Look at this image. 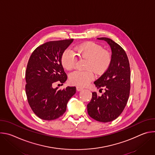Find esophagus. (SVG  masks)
<instances>
[{"label":"esophagus","mask_w":155,"mask_h":155,"mask_svg":"<svg viewBox=\"0 0 155 155\" xmlns=\"http://www.w3.org/2000/svg\"><path fill=\"white\" fill-rule=\"evenodd\" d=\"M76 88H77V90L78 91H82L83 90V87H82L81 86H77Z\"/></svg>","instance_id":"34e87169"}]
</instances>
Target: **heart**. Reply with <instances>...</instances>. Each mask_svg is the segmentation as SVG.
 Masks as SVG:
<instances>
[{"label":"heart","instance_id":"heart-1","mask_svg":"<svg viewBox=\"0 0 155 155\" xmlns=\"http://www.w3.org/2000/svg\"><path fill=\"white\" fill-rule=\"evenodd\" d=\"M75 53L70 49L65 50L61 56V63L67 70L74 69L77 62V56L87 59L86 71H75L69 75L72 84L84 86L94 78L95 71L97 74L104 72L111 62V54L103 50L101 46L93 41H87L77 46L74 49Z\"/></svg>","mask_w":155,"mask_h":155}]
</instances>
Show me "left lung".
<instances>
[{"label":"left lung","mask_w":155,"mask_h":155,"mask_svg":"<svg viewBox=\"0 0 155 155\" xmlns=\"http://www.w3.org/2000/svg\"><path fill=\"white\" fill-rule=\"evenodd\" d=\"M111 48V62L107 70L94 83L97 88L104 87L101 96L92 93L90 102L87 105V113L100 122H110L117 118L126 105L130 92V71L125 51L112 39L101 37ZM102 90V89H101Z\"/></svg>","instance_id":"8db88e82"}]
</instances>
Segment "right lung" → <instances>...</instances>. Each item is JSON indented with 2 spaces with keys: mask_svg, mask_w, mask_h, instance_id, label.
<instances>
[{
  "mask_svg": "<svg viewBox=\"0 0 155 155\" xmlns=\"http://www.w3.org/2000/svg\"><path fill=\"white\" fill-rule=\"evenodd\" d=\"M74 39L50 41L38 47L32 53L26 71V93L34 113L44 120H53L66 111L69 99L75 94V86L63 90L53 87L68 77L61 63L63 52Z\"/></svg>",
  "mask_w": 155,
  "mask_h": 155,
  "instance_id": "right-lung-1",
  "label": "right lung"
}]
</instances>
